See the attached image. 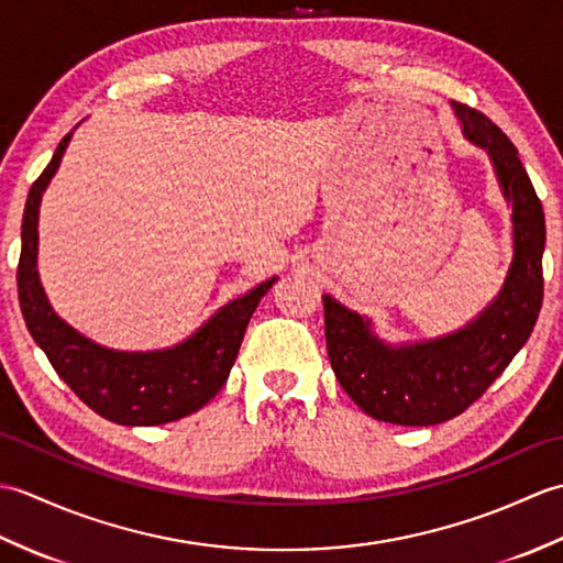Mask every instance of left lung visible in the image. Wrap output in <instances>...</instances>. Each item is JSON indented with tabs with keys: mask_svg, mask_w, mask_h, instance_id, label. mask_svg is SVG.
<instances>
[{
	"mask_svg": "<svg viewBox=\"0 0 563 563\" xmlns=\"http://www.w3.org/2000/svg\"><path fill=\"white\" fill-rule=\"evenodd\" d=\"M464 135L488 150L512 206L516 256L504 290L486 312L452 336L389 349L361 314L324 295L327 351L345 394L385 423L435 426L462 411L494 385L528 343L544 297V210L518 150L492 118L454 103Z\"/></svg>",
	"mask_w": 563,
	"mask_h": 563,
	"instance_id": "8db88e82",
	"label": "left lung"
}]
</instances>
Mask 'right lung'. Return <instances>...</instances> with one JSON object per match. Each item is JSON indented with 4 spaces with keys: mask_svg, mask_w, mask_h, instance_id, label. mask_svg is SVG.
I'll use <instances>...</instances> for the list:
<instances>
[{
    "mask_svg": "<svg viewBox=\"0 0 563 563\" xmlns=\"http://www.w3.org/2000/svg\"><path fill=\"white\" fill-rule=\"evenodd\" d=\"M69 137L71 133L59 140L51 164L35 178L26 198L16 268L21 314L55 373L89 409L121 426L178 421L206 406L222 389L251 314L278 278L261 283L249 295L224 305L196 336L169 351L118 353L79 336L47 305L35 271L41 196L57 172Z\"/></svg>",
    "mask_w": 563,
    "mask_h": 563,
    "instance_id": "add662e5",
    "label": "right lung"
}]
</instances>
